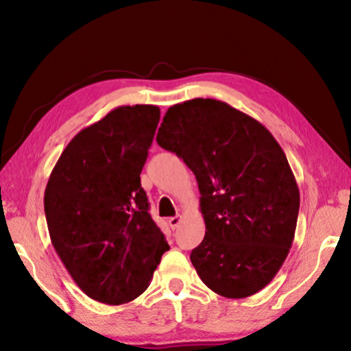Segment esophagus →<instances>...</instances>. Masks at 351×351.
Here are the masks:
<instances>
[{"mask_svg":"<svg viewBox=\"0 0 351 351\" xmlns=\"http://www.w3.org/2000/svg\"><path fill=\"white\" fill-rule=\"evenodd\" d=\"M180 222H182V215H176V217H171V219H169V225H171L172 230L179 228Z\"/></svg>","mask_w":351,"mask_h":351,"instance_id":"1","label":"esophagus"}]
</instances>
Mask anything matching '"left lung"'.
<instances>
[{
    "instance_id": "8db88e82",
    "label": "left lung",
    "mask_w": 351,
    "mask_h": 351,
    "mask_svg": "<svg viewBox=\"0 0 351 351\" xmlns=\"http://www.w3.org/2000/svg\"><path fill=\"white\" fill-rule=\"evenodd\" d=\"M156 142L198 182L206 233L190 261L201 281L228 299L263 289L289 254L300 206L280 143L257 119L215 99L172 105Z\"/></svg>"
}]
</instances>
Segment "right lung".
I'll use <instances>...</instances> for the list:
<instances>
[{"instance_id": "add662e5", "label": "right lung", "mask_w": 351, "mask_h": 351, "mask_svg": "<svg viewBox=\"0 0 351 351\" xmlns=\"http://www.w3.org/2000/svg\"><path fill=\"white\" fill-rule=\"evenodd\" d=\"M160 108L123 105L71 138L45 191L51 243L90 299L131 302L169 249L148 213L141 172Z\"/></svg>"}]
</instances>
